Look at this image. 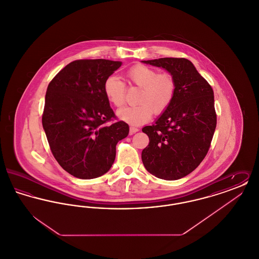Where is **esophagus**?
Masks as SVG:
<instances>
[{
	"label": "esophagus",
	"instance_id": "esophagus-1",
	"mask_svg": "<svg viewBox=\"0 0 259 259\" xmlns=\"http://www.w3.org/2000/svg\"><path fill=\"white\" fill-rule=\"evenodd\" d=\"M138 131H139V129H138V128L131 126V127H130V129H129V134H130V135H133V134L137 133Z\"/></svg>",
	"mask_w": 259,
	"mask_h": 259
}]
</instances>
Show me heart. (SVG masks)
Listing matches in <instances>:
<instances>
[{
	"instance_id": "heart-1",
	"label": "heart",
	"mask_w": 259,
	"mask_h": 259,
	"mask_svg": "<svg viewBox=\"0 0 259 259\" xmlns=\"http://www.w3.org/2000/svg\"><path fill=\"white\" fill-rule=\"evenodd\" d=\"M129 85L140 87L135 106L124 107L116 115L119 119L131 125L146 123L152 113L161 114L172 104L177 91L176 79L170 73H158L157 70L136 64L125 73ZM104 94L113 107L119 108L125 102L126 87L116 76H109L103 85Z\"/></svg>"
}]
</instances>
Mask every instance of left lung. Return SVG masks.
I'll return each instance as SVG.
<instances>
[{
    "mask_svg": "<svg viewBox=\"0 0 259 259\" xmlns=\"http://www.w3.org/2000/svg\"><path fill=\"white\" fill-rule=\"evenodd\" d=\"M143 62L172 74L177 91L155 123L143 128L149 144L142 151V160L156 178L179 180L194 171L209 151L217 126L213 91L185 58Z\"/></svg>",
    "mask_w": 259,
    "mask_h": 259,
    "instance_id": "left-lung-1",
    "label": "left lung"
}]
</instances>
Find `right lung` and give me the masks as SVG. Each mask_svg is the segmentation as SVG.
Here are the masks:
<instances>
[{
    "label": "right lung",
    "mask_w": 259,
    "mask_h": 259,
    "mask_svg": "<svg viewBox=\"0 0 259 259\" xmlns=\"http://www.w3.org/2000/svg\"><path fill=\"white\" fill-rule=\"evenodd\" d=\"M120 66L106 59L75 60L48 87L42 127L54 158L75 178L90 180L108 172L116 144L128 136V124L116 120L103 90Z\"/></svg>",
    "instance_id": "obj_1"
}]
</instances>
